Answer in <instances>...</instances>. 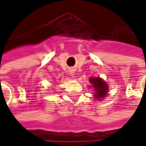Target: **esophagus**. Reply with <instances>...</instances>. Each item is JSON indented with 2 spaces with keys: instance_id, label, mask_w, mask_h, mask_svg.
<instances>
[{
  "instance_id": "esophagus-1",
  "label": "esophagus",
  "mask_w": 146,
  "mask_h": 146,
  "mask_svg": "<svg viewBox=\"0 0 146 146\" xmlns=\"http://www.w3.org/2000/svg\"><path fill=\"white\" fill-rule=\"evenodd\" d=\"M69 73H70V75L71 76H74V70H73V69H71L70 71H69Z\"/></svg>"
}]
</instances>
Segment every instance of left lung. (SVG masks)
Returning a JSON list of instances; mask_svg holds the SVG:
<instances>
[{
    "instance_id": "8db88e82",
    "label": "left lung",
    "mask_w": 146,
    "mask_h": 146,
    "mask_svg": "<svg viewBox=\"0 0 146 146\" xmlns=\"http://www.w3.org/2000/svg\"><path fill=\"white\" fill-rule=\"evenodd\" d=\"M89 82L92 85L95 93L94 98L98 99L99 101L102 100L103 98H106L108 92V86L107 82H105L104 80H102L101 78H90Z\"/></svg>"
}]
</instances>
